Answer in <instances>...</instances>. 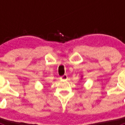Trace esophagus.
Segmentation results:
<instances>
[{
  "instance_id": "1",
  "label": "esophagus",
  "mask_w": 125,
  "mask_h": 125,
  "mask_svg": "<svg viewBox=\"0 0 125 125\" xmlns=\"http://www.w3.org/2000/svg\"><path fill=\"white\" fill-rule=\"evenodd\" d=\"M61 79V80H63V81H66V80H67V79H68V76H67V75H64V76H61V78H60Z\"/></svg>"
}]
</instances>
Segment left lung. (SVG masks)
I'll return each instance as SVG.
<instances>
[{"label":"left lung","instance_id":"8db88e82","mask_svg":"<svg viewBox=\"0 0 125 125\" xmlns=\"http://www.w3.org/2000/svg\"><path fill=\"white\" fill-rule=\"evenodd\" d=\"M82 77H83V76H81V79H82Z\"/></svg>","mask_w":125,"mask_h":125}]
</instances>
